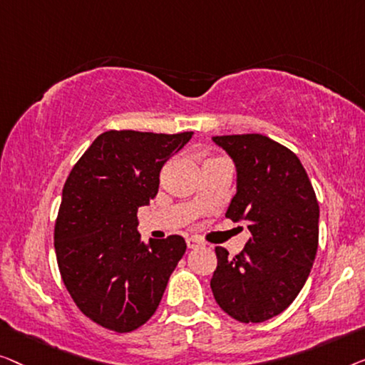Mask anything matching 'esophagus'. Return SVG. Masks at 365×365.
Returning a JSON list of instances; mask_svg holds the SVG:
<instances>
[{
    "instance_id": "obj_1",
    "label": "esophagus",
    "mask_w": 365,
    "mask_h": 365,
    "mask_svg": "<svg viewBox=\"0 0 365 365\" xmlns=\"http://www.w3.org/2000/svg\"><path fill=\"white\" fill-rule=\"evenodd\" d=\"M187 246L190 250H195V248H202V246H205V243L200 238H197V236H192V238H187Z\"/></svg>"
}]
</instances>
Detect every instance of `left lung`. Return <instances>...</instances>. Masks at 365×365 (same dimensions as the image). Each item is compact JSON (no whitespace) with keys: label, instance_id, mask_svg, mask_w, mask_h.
<instances>
[{"label":"left lung","instance_id":"left-lung-1","mask_svg":"<svg viewBox=\"0 0 365 365\" xmlns=\"http://www.w3.org/2000/svg\"><path fill=\"white\" fill-rule=\"evenodd\" d=\"M232 158L236 193L227 217L250 232L235 258L218 246L210 281L218 306L240 322H263L283 312L304 286L319 243V205L294 153L261 133L217 135Z\"/></svg>","mask_w":365,"mask_h":365}]
</instances>
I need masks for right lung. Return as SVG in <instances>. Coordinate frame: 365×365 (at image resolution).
Here are the masks:
<instances>
[{"mask_svg":"<svg viewBox=\"0 0 365 365\" xmlns=\"http://www.w3.org/2000/svg\"><path fill=\"white\" fill-rule=\"evenodd\" d=\"M192 135L104 132L64 183L54 228L61 278L79 309L106 329L145 324L185 255L178 235L143 243L137 212L157 195L163 163Z\"/></svg>","mask_w":365,"mask_h":365,"instance_id":"add662e5","label":"right lung"}]
</instances>
